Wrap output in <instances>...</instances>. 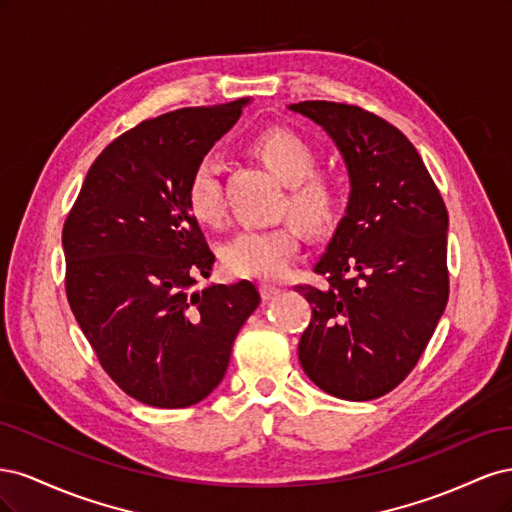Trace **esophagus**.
<instances>
[{"label": "esophagus", "instance_id": "1", "mask_svg": "<svg viewBox=\"0 0 512 512\" xmlns=\"http://www.w3.org/2000/svg\"><path fill=\"white\" fill-rule=\"evenodd\" d=\"M282 292V288L280 286H275V284H260V294H262V299H273V297H277V294Z\"/></svg>", "mask_w": 512, "mask_h": 512}]
</instances>
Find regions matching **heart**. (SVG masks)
Here are the masks:
<instances>
[{
	"instance_id": "heart-1",
	"label": "heart",
	"mask_w": 512,
	"mask_h": 512,
	"mask_svg": "<svg viewBox=\"0 0 512 512\" xmlns=\"http://www.w3.org/2000/svg\"><path fill=\"white\" fill-rule=\"evenodd\" d=\"M254 151L288 190V207L307 228H327L339 211L335 181L314 175L316 151L301 134L288 128H269L254 141ZM188 205L200 222L220 224L226 211L222 188V160L207 153L188 181ZM301 247L294 222L271 228H241L222 245V262L232 275L277 277L282 275Z\"/></svg>"
}]
</instances>
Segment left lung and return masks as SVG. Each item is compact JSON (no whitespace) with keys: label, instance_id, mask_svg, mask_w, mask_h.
<instances>
[{"label":"left lung","instance_id":"8db88e82","mask_svg":"<svg viewBox=\"0 0 512 512\" xmlns=\"http://www.w3.org/2000/svg\"><path fill=\"white\" fill-rule=\"evenodd\" d=\"M288 108L329 134L350 179L346 215L314 267L329 286H294L312 305L299 361L324 393L376 399L410 374L444 314L448 213L389 121L324 100Z\"/></svg>","mask_w":512,"mask_h":512}]
</instances>
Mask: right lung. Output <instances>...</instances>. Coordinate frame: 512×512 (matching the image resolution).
I'll return each mask as SVG.
<instances>
[{
    "mask_svg": "<svg viewBox=\"0 0 512 512\" xmlns=\"http://www.w3.org/2000/svg\"><path fill=\"white\" fill-rule=\"evenodd\" d=\"M247 102L179 108L121 134L91 164L64 224L72 314L106 374L153 408L205 399L260 303L247 280L192 290L215 256L188 181Z\"/></svg>",
    "mask_w": 512,
    "mask_h": 512,
    "instance_id": "obj_1",
    "label": "right lung"
}]
</instances>
